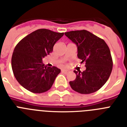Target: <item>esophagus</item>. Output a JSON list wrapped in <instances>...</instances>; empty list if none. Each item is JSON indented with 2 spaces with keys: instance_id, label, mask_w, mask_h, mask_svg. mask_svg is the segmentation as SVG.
I'll use <instances>...</instances> for the list:
<instances>
[{
  "instance_id": "esophagus-1",
  "label": "esophagus",
  "mask_w": 127,
  "mask_h": 127,
  "mask_svg": "<svg viewBox=\"0 0 127 127\" xmlns=\"http://www.w3.org/2000/svg\"><path fill=\"white\" fill-rule=\"evenodd\" d=\"M62 72L63 73H65V74H67V73H69V71H67V70H65V69L62 70Z\"/></svg>"
}]
</instances>
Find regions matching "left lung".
Listing matches in <instances>:
<instances>
[{"instance_id": "obj_1", "label": "left lung", "mask_w": 127, "mask_h": 127, "mask_svg": "<svg viewBox=\"0 0 127 127\" xmlns=\"http://www.w3.org/2000/svg\"><path fill=\"white\" fill-rule=\"evenodd\" d=\"M65 35L76 44L77 56L86 67L83 72L74 71L76 76L69 82L71 88L82 94L97 92L106 82L112 70L108 46L103 39L86 30L70 31Z\"/></svg>"}]
</instances>
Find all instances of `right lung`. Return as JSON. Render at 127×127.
<instances>
[{"mask_svg":"<svg viewBox=\"0 0 127 127\" xmlns=\"http://www.w3.org/2000/svg\"><path fill=\"white\" fill-rule=\"evenodd\" d=\"M64 33L38 29L20 41L11 58L13 75L22 86L34 94L51 89L60 69L46 67L42 59L53 51L56 41Z\"/></svg>","mask_w":127,"mask_h":127,"instance_id":"right-lung-1","label":"right lung"}]
</instances>
